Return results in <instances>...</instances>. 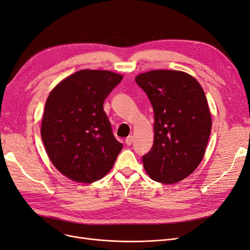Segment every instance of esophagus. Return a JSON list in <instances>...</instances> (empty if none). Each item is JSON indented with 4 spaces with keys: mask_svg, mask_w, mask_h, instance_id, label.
<instances>
[{
    "mask_svg": "<svg viewBox=\"0 0 250 250\" xmlns=\"http://www.w3.org/2000/svg\"><path fill=\"white\" fill-rule=\"evenodd\" d=\"M125 143H126L127 146H130L131 144L133 143V137H132V135H129V137H127L126 140H125Z\"/></svg>",
    "mask_w": 250,
    "mask_h": 250,
    "instance_id": "1",
    "label": "esophagus"
}]
</instances>
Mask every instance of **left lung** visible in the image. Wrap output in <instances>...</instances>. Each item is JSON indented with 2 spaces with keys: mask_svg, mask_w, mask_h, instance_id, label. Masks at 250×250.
I'll return each mask as SVG.
<instances>
[{
  "mask_svg": "<svg viewBox=\"0 0 250 250\" xmlns=\"http://www.w3.org/2000/svg\"><path fill=\"white\" fill-rule=\"evenodd\" d=\"M154 111V143L143 156L151 179L172 185L187 178L201 163L211 129V117L200 83L183 71L139 74Z\"/></svg>",
  "mask_w": 250,
  "mask_h": 250,
  "instance_id": "obj_1",
  "label": "left lung"
}]
</instances>
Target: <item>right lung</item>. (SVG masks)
Segmentation results:
<instances>
[{"mask_svg":"<svg viewBox=\"0 0 250 250\" xmlns=\"http://www.w3.org/2000/svg\"><path fill=\"white\" fill-rule=\"evenodd\" d=\"M122 79V75L110 71L80 70L49 94L42 139L54 167L76 183L103 178L123 148L103 109L104 100Z\"/></svg>","mask_w":250,"mask_h":250,"instance_id":"right-lung-1","label":"right lung"}]
</instances>
